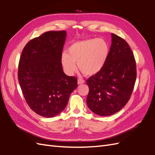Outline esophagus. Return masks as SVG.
Here are the masks:
<instances>
[{
    "instance_id": "obj_1",
    "label": "esophagus",
    "mask_w": 155,
    "mask_h": 155,
    "mask_svg": "<svg viewBox=\"0 0 155 155\" xmlns=\"http://www.w3.org/2000/svg\"><path fill=\"white\" fill-rule=\"evenodd\" d=\"M84 83H85V80H83V79H80V78L78 79V85H81V84H83Z\"/></svg>"
}]
</instances>
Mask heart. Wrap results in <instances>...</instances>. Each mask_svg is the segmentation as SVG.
Listing matches in <instances>:
<instances>
[{"mask_svg": "<svg viewBox=\"0 0 155 155\" xmlns=\"http://www.w3.org/2000/svg\"><path fill=\"white\" fill-rule=\"evenodd\" d=\"M110 48L107 42L101 38L88 39L74 42L61 56V64L69 75L79 69L87 76H94L105 66Z\"/></svg>", "mask_w": 155, "mask_h": 155, "instance_id": "obj_1", "label": "heart"}]
</instances>
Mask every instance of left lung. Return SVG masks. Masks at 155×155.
Returning a JSON list of instances; mask_svg holds the SVG:
<instances>
[{
  "label": "left lung",
  "mask_w": 155,
  "mask_h": 155,
  "mask_svg": "<svg viewBox=\"0 0 155 155\" xmlns=\"http://www.w3.org/2000/svg\"><path fill=\"white\" fill-rule=\"evenodd\" d=\"M112 45L105 66L89 78L87 104L94 113L106 116L120 110L129 100L137 78L134 54L121 37L111 34Z\"/></svg>",
  "instance_id": "1"
}]
</instances>
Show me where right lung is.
<instances>
[{
    "label": "right lung",
    "mask_w": 155,
    "mask_h": 155,
    "mask_svg": "<svg viewBox=\"0 0 155 155\" xmlns=\"http://www.w3.org/2000/svg\"><path fill=\"white\" fill-rule=\"evenodd\" d=\"M65 31H49L28 43L18 63V79L25 100L46 118L59 114L67 105L78 79L63 72L61 56Z\"/></svg>",
    "instance_id": "obj_1"
}]
</instances>
